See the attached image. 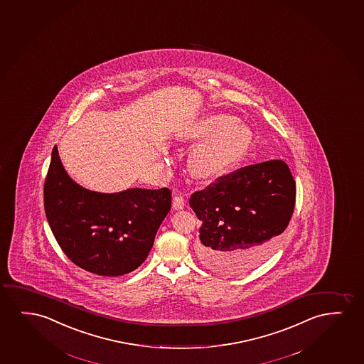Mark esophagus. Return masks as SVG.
<instances>
[{"instance_id":"34e87169","label":"esophagus","mask_w":364,"mask_h":364,"mask_svg":"<svg viewBox=\"0 0 364 364\" xmlns=\"http://www.w3.org/2000/svg\"><path fill=\"white\" fill-rule=\"evenodd\" d=\"M185 206V198L181 194L175 195L173 198V208L175 210L183 209Z\"/></svg>"}]
</instances>
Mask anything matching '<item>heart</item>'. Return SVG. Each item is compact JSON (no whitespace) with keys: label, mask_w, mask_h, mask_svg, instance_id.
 Returning <instances> with one entry per match:
<instances>
[{"label":"heart","mask_w":364,"mask_h":364,"mask_svg":"<svg viewBox=\"0 0 364 364\" xmlns=\"http://www.w3.org/2000/svg\"><path fill=\"white\" fill-rule=\"evenodd\" d=\"M209 136L194 150L190 158L191 174L203 180H213L225 174L239 161L249 148L251 132L242 122L231 115H206L185 132L183 139L199 141Z\"/></svg>","instance_id":"heart-1"}]
</instances>
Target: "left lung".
Wrapping results in <instances>:
<instances>
[{
    "label": "left lung",
    "mask_w": 364,
    "mask_h": 364,
    "mask_svg": "<svg viewBox=\"0 0 364 364\" xmlns=\"http://www.w3.org/2000/svg\"><path fill=\"white\" fill-rule=\"evenodd\" d=\"M296 183L284 160L223 175L190 196L200 226L196 255L205 267L237 276L264 264L289 226Z\"/></svg>",
    "instance_id": "obj_1"
}]
</instances>
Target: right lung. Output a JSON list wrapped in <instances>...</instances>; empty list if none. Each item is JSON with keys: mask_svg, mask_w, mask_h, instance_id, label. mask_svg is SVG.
Wrapping results in <instances>:
<instances>
[{"mask_svg": "<svg viewBox=\"0 0 364 364\" xmlns=\"http://www.w3.org/2000/svg\"><path fill=\"white\" fill-rule=\"evenodd\" d=\"M45 211L65 256L92 274L115 277L138 269L171 206V191L128 189L115 194L77 184L52 150L46 176Z\"/></svg>", "mask_w": 364, "mask_h": 364, "instance_id": "add662e5", "label": "right lung"}]
</instances>
